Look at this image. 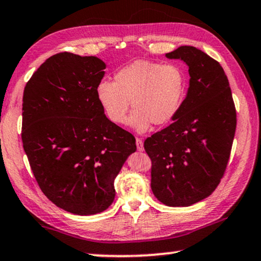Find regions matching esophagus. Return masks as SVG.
Returning a JSON list of instances; mask_svg holds the SVG:
<instances>
[{"mask_svg":"<svg viewBox=\"0 0 261 261\" xmlns=\"http://www.w3.org/2000/svg\"><path fill=\"white\" fill-rule=\"evenodd\" d=\"M136 145H137V150L138 151H144V145H143V140L140 138H136Z\"/></svg>","mask_w":261,"mask_h":261,"instance_id":"1","label":"esophagus"}]
</instances>
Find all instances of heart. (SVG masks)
Here are the masks:
<instances>
[{"mask_svg": "<svg viewBox=\"0 0 261 261\" xmlns=\"http://www.w3.org/2000/svg\"><path fill=\"white\" fill-rule=\"evenodd\" d=\"M187 94V77L174 64L137 60L119 68L114 82L101 81L96 87L97 100L109 121L122 125L126 122L130 102L134 109L130 124L139 132L151 124L164 126L172 122Z\"/></svg>", "mask_w": 261, "mask_h": 261, "instance_id": "b5f03b06", "label": "heart"}]
</instances>
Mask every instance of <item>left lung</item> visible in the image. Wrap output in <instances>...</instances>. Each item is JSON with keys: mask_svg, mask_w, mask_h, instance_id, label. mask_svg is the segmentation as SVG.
<instances>
[{"mask_svg": "<svg viewBox=\"0 0 261 261\" xmlns=\"http://www.w3.org/2000/svg\"><path fill=\"white\" fill-rule=\"evenodd\" d=\"M189 67V88L179 114L144 142L151 188L169 206H188L212 194L224 175L237 125L229 80L218 61L194 46L166 55Z\"/></svg>", "mask_w": 261, "mask_h": 261, "instance_id": "1", "label": "left lung"}]
</instances>
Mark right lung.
<instances>
[{"label":"right lung","instance_id":"1","mask_svg":"<svg viewBox=\"0 0 261 261\" xmlns=\"http://www.w3.org/2000/svg\"><path fill=\"white\" fill-rule=\"evenodd\" d=\"M105 68L96 57L57 53L23 94L22 142L37 184L57 206L82 216L113 203L115 177L137 150L97 100Z\"/></svg>","mask_w":261,"mask_h":261}]
</instances>
